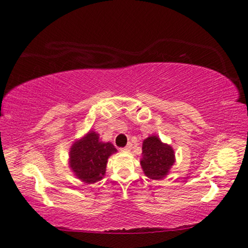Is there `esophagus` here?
<instances>
[{
    "label": "esophagus",
    "instance_id": "34e87169",
    "mask_svg": "<svg viewBox=\"0 0 248 248\" xmlns=\"http://www.w3.org/2000/svg\"><path fill=\"white\" fill-rule=\"evenodd\" d=\"M131 149H132V144L131 143H128L127 146H124V149H121V151H124V152H130V151H131Z\"/></svg>",
    "mask_w": 248,
    "mask_h": 248
}]
</instances>
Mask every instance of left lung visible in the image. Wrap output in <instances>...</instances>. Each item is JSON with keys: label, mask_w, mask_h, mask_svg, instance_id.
<instances>
[{"label": "left lung", "mask_w": 248, "mask_h": 248, "mask_svg": "<svg viewBox=\"0 0 248 248\" xmlns=\"http://www.w3.org/2000/svg\"><path fill=\"white\" fill-rule=\"evenodd\" d=\"M175 162V152L171 145L162 142L154 134L143 140L140 164L146 177L153 180L165 178Z\"/></svg>", "instance_id": "8db88e82"}]
</instances>
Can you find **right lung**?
<instances>
[{
    "mask_svg": "<svg viewBox=\"0 0 248 248\" xmlns=\"http://www.w3.org/2000/svg\"><path fill=\"white\" fill-rule=\"evenodd\" d=\"M117 153L111 142H103L97 132L90 130L71 145L69 167L84 184H94L104 178L110 155Z\"/></svg>",
    "mask_w": 248,
    "mask_h": 248,
    "instance_id": "add662e5",
    "label": "right lung"
}]
</instances>
